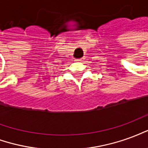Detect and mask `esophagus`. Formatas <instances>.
<instances>
[{
    "instance_id": "34e87169",
    "label": "esophagus",
    "mask_w": 148,
    "mask_h": 148,
    "mask_svg": "<svg viewBox=\"0 0 148 148\" xmlns=\"http://www.w3.org/2000/svg\"><path fill=\"white\" fill-rule=\"evenodd\" d=\"M76 61H77V62H82V61H83V58H79V59H77Z\"/></svg>"
}]
</instances>
